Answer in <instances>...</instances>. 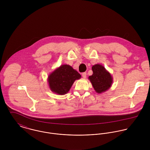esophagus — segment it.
<instances>
[{
	"label": "esophagus",
	"instance_id": "esophagus-1",
	"mask_svg": "<svg viewBox=\"0 0 150 150\" xmlns=\"http://www.w3.org/2000/svg\"><path fill=\"white\" fill-rule=\"evenodd\" d=\"M82 76H83V78H86V72H84V73H83V74H82Z\"/></svg>",
	"mask_w": 150,
	"mask_h": 150
}]
</instances>
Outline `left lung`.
<instances>
[{"label": "left lung", "mask_w": 150, "mask_h": 150, "mask_svg": "<svg viewBox=\"0 0 150 150\" xmlns=\"http://www.w3.org/2000/svg\"><path fill=\"white\" fill-rule=\"evenodd\" d=\"M93 74L89 76L88 79L98 93H102L110 89L113 82V78L111 74L100 64H94L92 67Z\"/></svg>", "instance_id": "8db88e82"}]
</instances>
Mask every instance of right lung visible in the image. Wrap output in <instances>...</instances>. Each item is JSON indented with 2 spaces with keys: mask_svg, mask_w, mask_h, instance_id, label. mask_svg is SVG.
<instances>
[{
  "mask_svg": "<svg viewBox=\"0 0 150 150\" xmlns=\"http://www.w3.org/2000/svg\"><path fill=\"white\" fill-rule=\"evenodd\" d=\"M81 77V76L71 66L62 64L49 74L47 81L52 92L64 95L69 91L74 82Z\"/></svg>",
  "mask_w": 150,
  "mask_h": 150,
  "instance_id": "1",
  "label": "right lung"
}]
</instances>
